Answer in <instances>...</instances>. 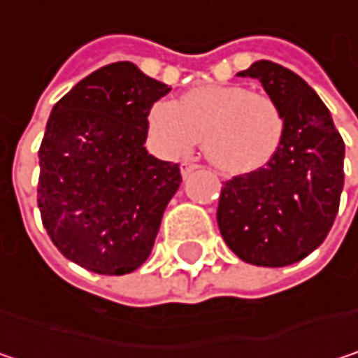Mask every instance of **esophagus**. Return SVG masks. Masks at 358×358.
Masks as SVG:
<instances>
[{
    "mask_svg": "<svg viewBox=\"0 0 358 358\" xmlns=\"http://www.w3.org/2000/svg\"><path fill=\"white\" fill-rule=\"evenodd\" d=\"M196 168H199V164H194V162H184V164H182V176H184V178L190 176Z\"/></svg>",
    "mask_w": 358,
    "mask_h": 358,
    "instance_id": "esophagus-1",
    "label": "esophagus"
}]
</instances>
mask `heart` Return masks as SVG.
Here are the masks:
<instances>
[{"label": "heart", "instance_id": "b5f03b06", "mask_svg": "<svg viewBox=\"0 0 358 358\" xmlns=\"http://www.w3.org/2000/svg\"><path fill=\"white\" fill-rule=\"evenodd\" d=\"M153 143L168 155H186L203 134L209 162L226 174L265 166L284 136V117L269 95L243 85H203L178 103L159 99L147 113Z\"/></svg>", "mask_w": 358, "mask_h": 358}]
</instances>
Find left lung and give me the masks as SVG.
Instances as JSON below:
<instances>
[{
    "instance_id": "8db88e82",
    "label": "left lung",
    "mask_w": 358,
    "mask_h": 358,
    "mask_svg": "<svg viewBox=\"0 0 358 358\" xmlns=\"http://www.w3.org/2000/svg\"><path fill=\"white\" fill-rule=\"evenodd\" d=\"M238 76L257 78L284 117L273 157L224 182L217 226L243 261L284 267L325 241L344 186V141L317 93L288 68L259 59Z\"/></svg>"
}]
</instances>
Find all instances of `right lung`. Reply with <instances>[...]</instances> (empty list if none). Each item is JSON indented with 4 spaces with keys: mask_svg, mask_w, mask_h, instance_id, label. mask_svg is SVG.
Listing matches in <instances>:
<instances>
[{
    "mask_svg": "<svg viewBox=\"0 0 358 358\" xmlns=\"http://www.w3.org/2000/svg\"><path fill=\"white\" fill-rule=\"evenodd\" d=\"M170 87L130 62L83 78L51 109L38 147L36 203L57 250L76 265L124 275L151 255L178 190L180 164L147 153V113Z\"/></svg>",
    "mask_w": 358,
    "mask_h": 358,
    "instance_id": "1",
    "label": "right lung"
}]
</instances>
